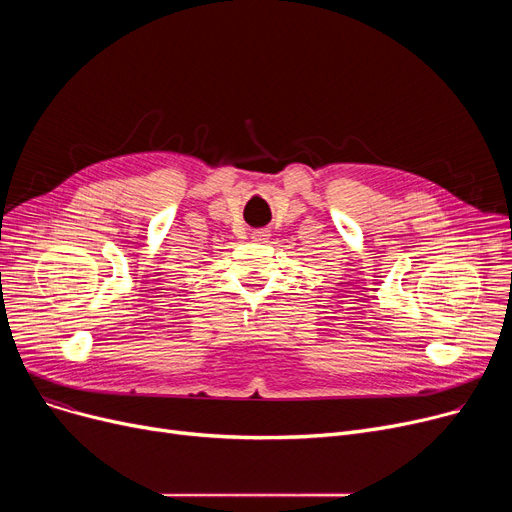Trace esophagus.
Masks as SVG:
<instances>
[{"label": "esophagus", "mask_w": 512, "mask_h": 512, "mask_svg": "<svg viewBox=\"0 0 512 512\" xmlns=\"http://www.w3.org/2000/svg\"><path fill=\"white\" fill-rule=\"evenodd\" d=\"M267 238H270V230H257V232H253V240L265 242Z\"/></svg>", "instance_id": "esophagus-1"}]
</instances>
